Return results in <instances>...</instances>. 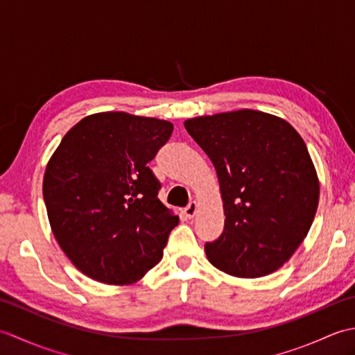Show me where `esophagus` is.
<instances>
[{
  "label": "esophagus",
  "mask_w": 355,
  "mask_h": 355,
  "mask_svg": "<svg viewBox=\"0 0 355 355\" xmlns=\"http://www.w3.org/2000/svg\"><path fill=\"white\" fill-rule=\"evenodd\" d=\"M197 210H198V202L197 201H191L189 205H187V207L184 209V215L187 218H193L195 214H197Z\"/></svg>",
  "instance_id": "34e87169"
}]
</instances>
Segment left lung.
Wrapping results in <instances>:
<instances>
[{"label": "left lung", "mask_w": 355, "mask_h": 355, "mask_svg": "<svg viewBox=\"0 0 355 355\" xmlns=\"http://www.w3.org/2000/svg\"><path fill=\"white\" fill-rule=\"evenodd\" d=\"M184 128L212 160L224 230L206 243L209 262L236 277H261L288 261L308 235L319 178L305 141L284 119L239 110L187 119Z\"/></svg>", "instance_id": "8db88e82"}]
</instances>
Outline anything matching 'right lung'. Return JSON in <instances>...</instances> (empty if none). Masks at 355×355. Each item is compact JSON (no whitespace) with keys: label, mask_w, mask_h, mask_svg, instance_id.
Instances as JSON below:
<instances>
[{"label":"right lung","mask_w":355,"mask_h":355,"mask_svg":"<svg viewBox=\"0 0 355 355\" xmlns=\"http://www.w3.org/2000/svg\"><path fill=\"white\" fill-rule=\"evenodd\" d=\"M173 125L108 111L64 135L44 173L53 235L74 267L110 285L134 284L163 258L178 216L148 168Z\"/></svg>","instance_id":"right-lung-1"}]
</instances>
